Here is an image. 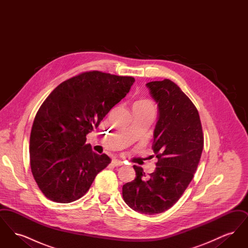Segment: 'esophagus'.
Returning a JSON list of instances; mask_svg holds the SVG:
<instances>
[{
    "label": "esophagus",
    "mask_w": 248,
    "mask_h": 248,
    "mask_svg": "<svg viewBox=\"0 0 248 248\" xmlns=\"http://www.w3.org/2000/svg\"><path fill=\"white\" fill-rule=\"evenodd\" d=\"M111 164H112V165H114V166H121V165H124V162L119 160V159H112Z\"/></svg>",
    "instance_id": "1"
}]
</instances>
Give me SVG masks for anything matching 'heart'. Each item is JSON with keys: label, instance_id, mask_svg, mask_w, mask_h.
<instances>
[{"label": "heart", "instance_id": "obj_1", "mask_svg": "<svg viewBox=\"0 0 248 248\" xmlns=\"http://www.w3.org/2000/svg\"><path fill=\"white\" fill-rule=\"evenodd\" d=\"M135 105H141V106H153L152 103L150 101H147V100H142L140 102H137Z\"/></svg>", "mask_w": 248, "mask_h": 248}]
</instances>
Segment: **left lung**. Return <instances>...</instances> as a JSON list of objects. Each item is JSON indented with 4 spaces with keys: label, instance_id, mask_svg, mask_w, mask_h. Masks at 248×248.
Segmentation results:
<instances>
[{
    "label": "left lung",
    "instance_id": "1",
    "mask_svg": "<svg viewBox=\"0 0 248 248\" xmlns=\"http://www.w3.org/2000/svg\"><path fill=\"white\" fill-rule=\"evenodd\" d=\"M146 85L158 105L153 145L158 162L148 178L140 166L134 165L136 178L123 186V197L133 210L155 215L172 207L189 186L203 136L196 107L176 83L165 79Z\"/></svg>",
    "mask_w": 248,
    "mask_h": 248
}]
</instances>
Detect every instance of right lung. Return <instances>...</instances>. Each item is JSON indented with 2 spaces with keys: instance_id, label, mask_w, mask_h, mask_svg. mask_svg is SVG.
Segmentation results:
<instances>
[{
  "instance_id": "right-lung-1",
  "label": "right lung",
  "mask_w": 248,
  "mask_h": 248,
  "mask_svg": "<svg viewBox=\"0 0 248 248\" xmlns=\"http://www.w3.org/2000/svg\"><path fill=\"white\" fill-rule=\"evenodd\" d=\"M135 79L83 72L60 83L40 107L30 138L31 168L38 187L53 202L80 199L110 163L95 154L86 135L128 94Z\"/></svg>"
}]
</instances>
